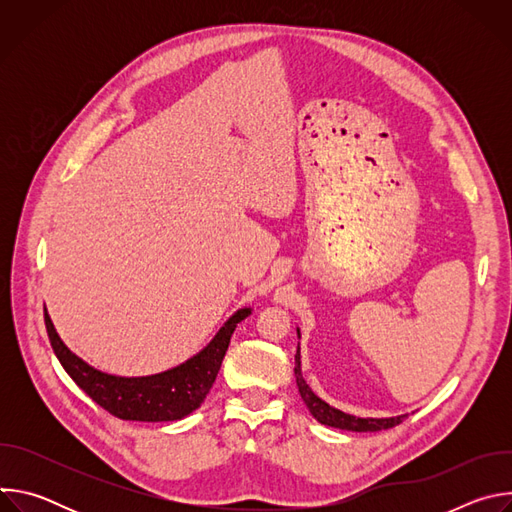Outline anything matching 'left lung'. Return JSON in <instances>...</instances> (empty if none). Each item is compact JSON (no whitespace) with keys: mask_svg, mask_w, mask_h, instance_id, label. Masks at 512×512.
Wrapping results in <instances>:
<instances>
[{"mask_svg":"<svg viewBox=\"0 0 512 512\" xmlns=\"http://www.w3.org/2000/svg\"><path fill=\"white\" fill-rule=\"evenodd\" d=\"M298 336H300V330H298ZM296 383H298V389H300V395L304 399V403L308 405L310 413L324 425H330V427H338V429H348V431H381V429H389V427H395L399 425L407 415H397V417H381V419H375V417H356V415H348L340 409H334L330 407L326 401H322L318 395H314V391L308 387V383L304 381L302 377V360H300V346H298V352H296Z\"/></svg>","mask_w":512,"mask_h":512,"instance_id":"1","label":"left lung"}]
</instances>
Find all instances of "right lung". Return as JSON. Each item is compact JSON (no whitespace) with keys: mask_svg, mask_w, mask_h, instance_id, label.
I'll list each match as a JSON object with an SVG mask.
<instances>
[{"mask_svg":"<svg viewBox=\"0 0 512 512\" xmlns=\"http://www.w3.org/2000/svg\"><path fill=\"white\" fill-rule=\"evenodd\" d=\"M249 314L251 308L237 310L196 356L170 371L150 377H115L93 369L66 348L46 312L44 322L54 354L64 371L97 405L127 421H176L202 405L221 371L237 324Z\"/></svg>","mask_w":512,"mask_h":512,"instance_id":"right-lung-1","label":"right lung"}]
</instances>
